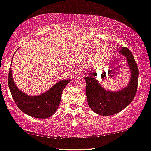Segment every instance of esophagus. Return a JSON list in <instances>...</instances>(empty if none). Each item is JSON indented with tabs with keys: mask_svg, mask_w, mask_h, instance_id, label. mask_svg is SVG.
<instances>
[{
	"mask_svg": "<svg viewBox=\"0 0 151 151\" xmlns=\"http://www.w3.org/2000/svg\"><path fill=\"white\" fill-rule=\"evenodd\" d=\"M77 76H79V77H80V76H81V74H78Z\"/></svg>",
	"mask_w": 151,
	"mask_h": 151,
	"instance_id": "34e87169",
	"label": "esophagus"
}]
</instances>
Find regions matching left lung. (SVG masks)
<instances>
[{"instance_id": "left-lung-1", "label": "left lung", "mask_w": 151, "mask_h": 151, "mask_svg": "<svg viewBox=\"0 0 151 151\" xmlns=\"http://www.w3.org/2000/svg\"><path fill=\"white\" fill-rule=\"evenodd\" d=\"M118 55L125 57L130 70L129 83L118 90H110L101 85L92 73L85 76L86 83L87 100L89 106L94 113L100 115H112L125 109L132 101L138 86L139 70L131 51L126 47H121Z\"/></svg>"}]
</instances>
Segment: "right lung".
<instances>
[{
	"label": "right lung",
	"instance_id": "right-lung-1",
	"mask_svg": "<svg viewBox=\"0 0 151 151\" xmlns=\"http://www.w3.org/2000/svg\"><path fill=\"white\" fill-rule=\"evenodd\" d=\"M70 81L71 79L61 80L41 94L32 96L18 88L13 79L11 68L7 78L8 87L17 107L27 115L36 118H47L55 114L61 102L62 91Z\"/></svg>",
	"mask_w": 151,
	"mask_h": 151
}]
</instances>
